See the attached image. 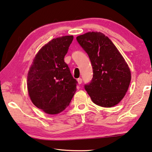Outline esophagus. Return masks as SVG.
<instances>
[{"instance_id":"1","label":"esophagus","mask_w":152,"mask_h":152,"mask_svg":"<svg viewBox=\"0 0 152 152\" xmlns=\"http://www.w3.org/2000/svg\"><path fill=\"white\" fill-rule=\"evenodd\" d=\"M77 82H78L79 84H81V83H82V79H81V78H78L77 79Z\"/></svg>"}]
</instances>
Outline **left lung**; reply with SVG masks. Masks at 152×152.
<instances>
[{
  "label": "left lung",
  "mask_w": 152,
  "mask_h": 152,
  "mask_svg": "<svg viewBox=\"0 0 152 152\" xmlns=\"http://www.w3.org/2000/svg\"><path fill=\"white\" fill-rule=\"evenodd\" d=\"M77 40L88 55L93 70L85 90L94 103L104 107L118 104L131 81L128 65L110 39L101 32H88Z\"/></svg>",
  "instance_id": "obj_1"
}]
</instances>
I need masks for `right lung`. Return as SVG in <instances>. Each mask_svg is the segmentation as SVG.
I'll list each match as a JSON object with an SVG mask.
<instances>
[{
  "mask_svg": "<svg viewBox=\"0 0 152 152\" xmlns=\"http://www.w3.org/2000/svg\"><path fill=\"white\" fill-rule=\"evenodd\" d=\"M73 36L53 39L35 57L27 75V89L32 103L49 114H56L69 106L77 81L64 62Z\"/></svg>",
  "mask_w": 152,
  "mask_h": 152,
  "instance_id": "right-lung-1",
  "label": "right lung"
}]
</instances>
